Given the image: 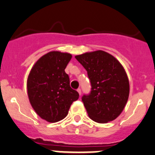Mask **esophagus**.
<instances>
[{"instance_id": "obj_1", "label": "esophagus", "mask_w": 155, "mask_h": 155, "mask_svg": "<svg viewBox=\"0 0 155 155\" xmlns=\"http://www.w3.org/2000/svg\"><path fill=\"white\" fill-rule=\"evenodd\" d=\"M77 91H78V93L79 94V95H81V89L80 88H78L77 89Z\"/></svg>"}]
</instances>
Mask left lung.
<instances>
[{"label":"left lung","mask_w":155,"mask_h":155,"mask_svg":"<svg viewBox=\"0 0 155 155\" xmlns=\"http://www.w3.org/2000/svg\"><path fill=\"white\" fill-rule=\"evenodd\" d=\"M87 70L91 91L82 98L89 118L101 124L113 121L124 109L130 93L127 75L108 52L97 51L75 56Z\"/></svg>","instance_id":"obj_1"}]
</instances>
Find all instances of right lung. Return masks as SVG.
<instances>
[{
  "mask_svg": "<svg viewBox=\"0 0 155 155\" xmlns=\"http://www.w3.org/2000/svg\"><path fill=\"white\" fill-rule=\"evenodd\" d=\"M72 54L58 51L46 53L37 60L30 71L27 90L30 104L43 120L54 123L68 115L79 93L71 88L65 73Z\"/></svg>",
  "mask_w": 155,
  "mask_h": 155,
  "instance_id": "add662e5",
  "label": "right lung"
}]
</instances>
